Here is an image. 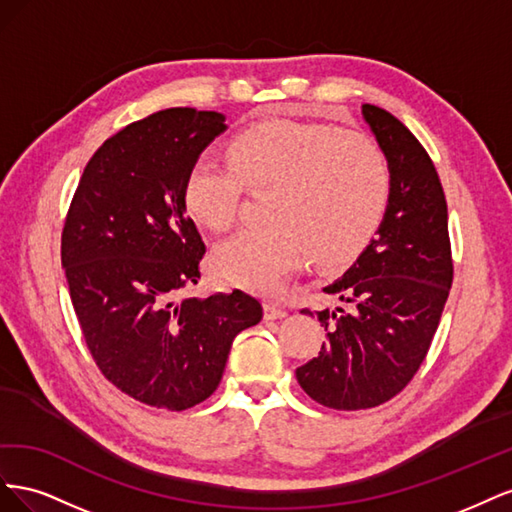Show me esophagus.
I'll list each match as a JSON object with an SVG mask.
<instances>
[{
    "mask_svg": "<svg viewBox=\"0 0 512 512\" xmlns=\"http://www.w3.org/2000/svg\"><path fill=\"white\" fill-rule=\"evenodd\" d=\"M286 316H288V312L284 307L275 305V303H265V318L267 320H282Z\"/></svg>",
    "mask_w": 512,
    "mask_h": 512,
    "instance_id": "obj_1",
    "label": "esophagus"
}]
</instances>
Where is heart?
<instances>
[{"instance_id":"b5f03b06","label":"heart","mask_w":512,"mask_h":512,"mask_svg":"<svg viewBox=\"0 0 512 512\" xmlns=\"http://www.w3.org/2000/svg\"><path fill=\"white\" fill-rule=\"evenodd\" d=\"M243 185L271 188V224L247 226L220 243L211 267L224 284L273 292L309 254L320 267H344L359 256L382 222L391 175L365 136L282 119L239 134L230 162L203 153L185 177V207L198 224L224 230Z\"/></svg>"}]
</instances>
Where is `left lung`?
Masks as SVG:
<instances>
[{
	"label": "left lung",
	"instance_id": "8db88e82",
	"mask_svg": "<svg viewBox=\"0 0 512 512\" xmlns=\"http://www.w3.org/2000/svg\"><path fill=\"white\" fill-rule=\"evenodd\" d=\"M361 113L389 164V205L378 237L324 288L352 312H316L327 342L297 369L301 389L333 410L376 408L404 389L425 361L453 284L436 166L397 117L374 104Z\"/></svg>",
	"mask_w": 512,
	"mask_h": 512
}]
</instances>
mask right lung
<instances>
[{
	"instance_id": "add662e5",
	"label": "right lung",
	"mask_w": 512,
	"mask_h": 512,
	"mask_svg": "<svg viewBox=\"0 0 512 512\" xmlns=\"http://www.w3.org/2000/svg\"><path fill=\"white\" fill-rule=\"evenodd\" d=\"M226 117L166 108L104 141L83 170L61 232V267L87 348L121 393L162 410L213 395L228 352L262 305L241 290L181 297L205 243L183 185Z\"/></svg>"
}]
</instances>
